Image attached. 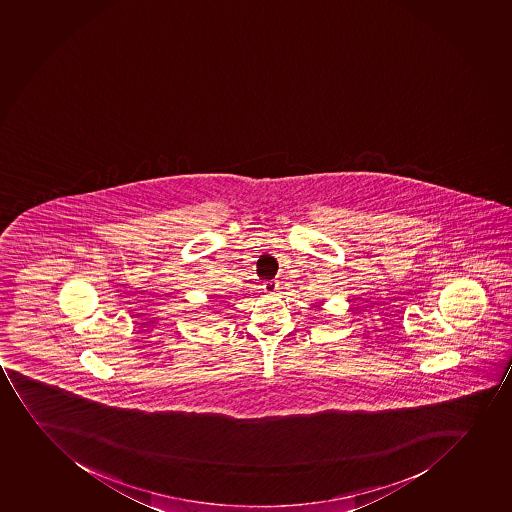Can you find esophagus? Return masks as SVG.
<instances>
[{
  "label": "esophagus",
  "instance_id": "34e87169",
  "mask_svg": "<svg viewBox=\"0 0 512 512\" xmlns=\"http://www.w3.org/2000/svg\"><path fill=\"white\" fill-rule=\"evenodd\" d=\"M262 287H264L265 292H270V294H274V292L277 291V289H279V282L274 281V279H272V281H265L264 286Z\"/></svg>",
  "mask_w": 512,
  "mask_h": 512
}]
</instances>
